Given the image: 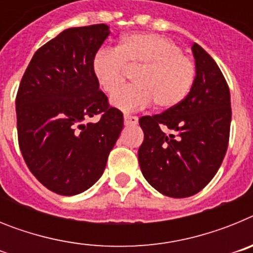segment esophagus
Returning <instances> with one entry per match:
<instances>
[{"label":"esophagus","mask_w":253,"mask_h":253,"mask_svg":"<svg viewBox=\"0 0 253 253\" xmlns=\"http://www.w3.org/2000/svg\"><path fill=\"white\" fill-rule=\"evenodd\" d=\"M124 124L125 125L138 124V118L134 115H124Z\"/></svg>","instance_id":"34e87169"}]
</instances>
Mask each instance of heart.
<instances>
[{
    "instance_id": "obj_1",
    "label": "heart",
    "mask_w": 253,
    "mask_h": 253,
    "mask_svg": "<svg viewBox=\"0 0 253 253\" xmlns=\"http://www.w3.org/2000/svg\"><path fill=\"white\" fill-rule=\"evenodd\" d=\"M176 42L148 33H133L122 38L116 48H100L93 54V77L107 95L124 82L125 67L139 68L135 84L124 87L111 102L123 111H134L151 105L160 110L177 106L189 95L196 77V66Z\"/></svg>"
}]
</instances>
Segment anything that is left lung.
<instances>
[{
    "instance_id": "1",
    "label": "left lung",
    "mask_w": 253,
    "mask_h": 253,
    "mask_svg": "<svg viewBox=\"0 0 253 253\" xmlns=\"http://www.w3.org/2000/svg\"><path fill=\"white\" fill-rule=\"evenodd\" d=\"M193 53L196 77L184 101L139 119L143 176L161 194L176 199L195 195L215 176L231 130V93L224 76L199 44Z\"/></svg>"
}]
</instances>
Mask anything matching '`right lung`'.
I'll use <instances>...</instances> for the list:
<instances>
[{
	"label": "right lung",
	"mask_w": 253,
	"mask_h": 253,
	"mask_svg": "<svg viewBox=\"0 0 253 253\" xmlns=\"http://www.w3.org/2000/svg\"><path fill=\"white\" fill-rule=\"evenodd\" d=\"M109 34L105 24L62 31L35 51L17 90L22 157L38 181L59 195L84 193L101 177L124 125L91 69ZM95 115L99 122L85 123Z\"/></svg>",
	"instance_id": "right-lung-1"
}]
</instances>
